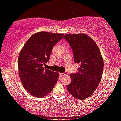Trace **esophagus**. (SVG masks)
<instances>
[{"label":"esophagus","instance_id":"obj_1","mask_svg":"<svg viewBox=\"0 0 121 121\" xmlns=\"http://www.w3.org/2000/svg\"><path fill=\"white\" fill-rule=\"evenodd\" d=\"M59 74H60V75H61V76H63V75L67 74V73L66 72H65V73H60Z\"/></svg>","mask_w":121,"mask_h":121}]
</instances>
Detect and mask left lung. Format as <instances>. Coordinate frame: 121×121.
Returning a JSON list of instances; mask_svg holds the SVG:
<instances>
[{
	"label": "left lung",
	"mask_w": 121,
	"mask_h": 121,
	"mask_svg": "<svg viewBox=\"0 0 121 121\" xmlns=\"http://www.w3.org/2000/svg\"><path fill=\"white\" fill-rule=\"evenodd\" d=\"M64 38L73 51L74 62L80 65L77 73L70 75L72 82L67 89L77 99L84 100L100 83L104 69L103 57L96 43L86 34H68Z\"/></svg>",
	"instance_id": "obj_1"
}]
</instances>
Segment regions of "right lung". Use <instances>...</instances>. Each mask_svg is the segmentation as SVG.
Masks as SVG:
<instances>
[{
    "label": "right lung",
    "instance_id": "add662e5",
    "mask_svg": "<svg viewBox=\"0 0 121 121\" xmlns=\"http://www.w3.org/2000/svg\"><path fill=\"white\" fill-rule=\"evenodd\" d=\"M63 34L40 31L27 40L18 59L19 76L23 86L33 96L44 97L53 90L59 79V73L46 69L53 46Z\"/></svg>",
    "mask_w": 121,
    "mask_h": 121
}]
</instances>
